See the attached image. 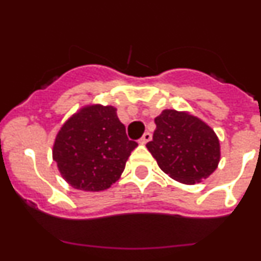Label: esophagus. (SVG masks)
Wrapping results in <instances>:
<instances>
[{"label": "esophagus", "mask_w": 261, "mask_h": 261, "mask_svg": "<svg viewBox=\"0 0 261 261\" xmlns=\"http://www.w3.org/2000/svg\"><path fill=\"white\" fill-rule=\"evenodd\" d=\"M151 140V134L150 133H145L143 135V138L140 139V140H139V143L141 144V145H145L146 143H149V141Z\"/></svg>", "instance_id": "1"}]
</instances>
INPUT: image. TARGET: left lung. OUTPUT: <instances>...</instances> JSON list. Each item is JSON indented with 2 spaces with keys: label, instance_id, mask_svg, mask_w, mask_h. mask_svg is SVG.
Returning a JSON list of instances; mask_svg holds the SVG:
<instances>
[{
  "label": "left lung",
  "instance_id": "left-lung-1",
  "mask_svg": "<svg viewBox=\"0 0 261 261\" xmlns=\"http://www.w3.org/2000/svg\"><path fill=\"white\" fill-rule=\"evenodd\" d=\"M155 125L146 147L165 174L194 184L215 172L221 158L220 141L206 122L188 112L164 110L155 117Z\"/></svg>",
  "mask_w": 261,
  "mask_h": 261
}]
</instances>
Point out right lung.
I'll return each mask as SVG.
<instances>
[{
  "instance_id": "right-lung-1",
  "label": "right lung",
  "mask_w": 261,
  "mask_h": 261,
  "mask_svg": "<svg viewBox=\"0 0 261 261\" xmlns=\"http://www.w3.org/2000/svg\"><path fill=\"white\" fill-rule=\"evenodd\" d=\"M138 143L128 140L114 106L89 105L60 127L53 159L73 188L99 192L120 179Z\"/></svg>"
}]
</instances>
